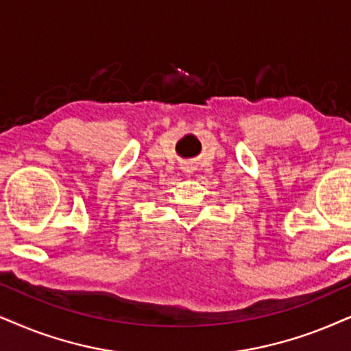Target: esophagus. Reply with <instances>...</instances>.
I'll list each match as a JSON object with an SVG mask.
<instances>
[{"instance_id":"obj_1","label":"esophagus","mask_w":351,"mask_h":351,"mask_svg":"<svg viewBox=\"0 0 351 351\" xmlns=\"http://www.w3.org/2000/svg\"><path fill=\"white\" fill-rule=\"evenodd\" d=\"M186 173H191V168H186V170H184Z\"/></svg>"}]
</instances>
